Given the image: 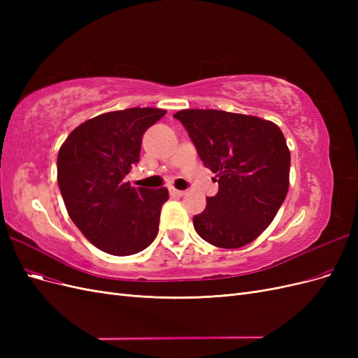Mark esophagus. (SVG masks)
Masks as SVG:
<instances>
[{
  "label": "esophagus",
  "instance_id": "1",
  "mask_svg": "<svg viewBox=\"0 0 358 358\" xmlns=\"http://www.w3.org/2000/svg\"><path fill=\"white\" fill-rule=\"evenodd\" d=\"M170 192H171V196H176V197H183L187 194V191H180V189H176V188H171Z\"/></svg>",
  "mask_w": 358,
  "mask_h": 358
}]
</instances>
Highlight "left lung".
<instances>
[{
	"label": "left lung",
	"instance_id": "left-lung-1",
	"mask_svg": "<svg viewBox=\"0 0 358 358\" xmlns=\"http://www.w3.org/2000/svg\"><path fill=\"white\" fill-rule=\"evenodd\" d=\"M203 164L218 176L194 229L208 243L234 249L255 241L282 206L289 187V149L280 128L257 116L187 109L175 113Z\"/></svg>",
	"mask_w": 358,
	"mask_h": 358
}]
</instances>
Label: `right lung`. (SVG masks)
Instances as JSON below:
<instances>
[{"instance_id": "1", "label": "right lung", "mask_w": 358, "mask_h": 358, "mask_svg": "<svg viewBox=\"0 0 358 358\" xmlns=\"http://www.w3.org/2000/svg\"><path fill=\"white\" fill-rule=\"evenodd\" d=\"M164 115L154 107L103 113L74 128L59 149L58 185L70 218L107 254H137L158 234L169 191L131 187L125 176L138 162L145 131Z\"/></svg>"}]
</instances>
